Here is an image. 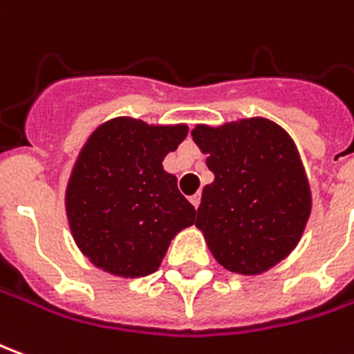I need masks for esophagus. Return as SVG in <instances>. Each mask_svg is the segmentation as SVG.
Wrapping results in <instances>:
<instances>
[{
  "mask_svg": "<svg viewBox=\"0 0 354 354\" xmlns=\"http://www.w3.org/2000/svg\"><path fill=\"white\" fill-rule=\"evenodd\" d=\"M199 201H201V196H199V194H196V196H192L189 197V203H192V205H194V207H199Z\"/></svg>",
  "mask_w": 354,
  "mask_h": 354,
  "instance_id": "34e87169",
  "label": "esophagus"
}]
</instances>
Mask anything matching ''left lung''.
<instances>
[{
    "label": "left lung",
    "mask_w": 354,
    "mask_h": 354,
    "mask_svg": "<svg viewBox=\"0 0 354 354\" xmlns=\"http://www.w3.org/2000/svg\"><path fill=\"white\" fill-rule=\"evenodd\" d=\"M192 136L215 174L203 189L196 227L225 269L268 271L297 246L312 207L292 139L263 118L197 126Z\"/></svg>",
    "instance_id": "obj_1"
}]
</instances>
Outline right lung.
Returning a JSON list of instances; mask_svg holds the SVG:
<instances>
[{
	"mask_svg": "<svg viewBox=\"0 0 354 354\" xmlns=\"http://www.w3.org/2000/svg\"><path fill=\"white\" fill-rule=\"evenodd\" d=\"M186 126H147L116 118L88 137L69 178L66 207L77 246L118 277L157 271L170 240L196 223V209L162 160Z\"/></svg>",
	"mask_w": 354,
	"mask_h": 354,
	"instance_id": "right-lung-1",
	"label": "right lung"
}]
</instances>
